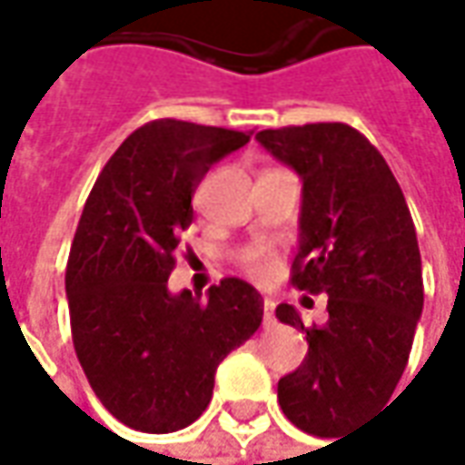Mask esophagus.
<instances>
[{
	"mask_svg": "<svg viewBox=\"0 0 465 465\" xmlns=\"http://www.w3.org/2000/svg\"><path fill=\"white\" fill-rule=\"evenodd\" d=\"M262 320H265V325L275 322V302H271V299L262 302Z\"/></svg>",
	"mask_w": 465,
	"mask_h": 465,
	"instance_id": "34e87169",
	"label": "esophagus"
}]
</instances>
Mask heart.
Returning a JSON list of instances; mask_svg holds the SVG:
<instances>
[{
	"label": "heart",
	"instance_id": "1",
	"mask_svg": "<svg viewBox=\"0 0 465 465\" xmlns=\"http://www.w3.org/2000/svg\"><path fill=\"white\" fill-rule=\"evenodd\" d=\"M244 265H247V271L252 272L254 278H265L272 268L271 252L265 247H252V250L244 252Z\"/></svg>",
	"mask_w": 465,
	"mask_h": 465
}]
</instances>
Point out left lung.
I'll use <instances>...</instances> for the list:
<instances>
[{"label": "left lung", "mask_w": 465, "mask_h": 465, "mask_svg": "<svg viewBox=\"0 0 465 465\" xmlns=\"http://www.w3.org/2000/svg\"><path fill=\"white\" fill-rule=\"evenodd\" d=\"M257 143L302 176L292 283L328 293L325 325L275 310L310 343L278 380V403L299 430L338 437L385 406L406 370L424 307L414 221L385 158L349 124L262 130Z\"/></svg>", "instance_id": "obj_1"}]
</instances>
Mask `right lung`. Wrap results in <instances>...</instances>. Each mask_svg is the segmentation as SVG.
I'll return each instance as SVG.
<instances>
[{"label":"right lung","mask_w":465,"mask_h":465,"mask_svg":"<svg viewBox=\"0 0 465 465\" xmlns=\"http://www.w3.org/2000/svg\"><path fill=\"white\" fill-rule=\"evenodd\" d=\"M247 132L155 119L109 158L67 260L72 343L93 393L132 430H184L208 409L215 370L262 322V296L223 278L205 299L169 292L193 194Z\"/></svg>","instance_id":"obj_1"}]
</instances>
